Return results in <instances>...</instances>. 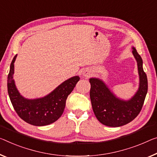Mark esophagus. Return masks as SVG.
<instances>
[{
	"instance_id": "esophagus-1",
	"label": "esophagus",
	"mask_w": 157,
	"mask_h": 157,
	"mask_svg": "<svg viewBox=\"0 0 157 157\" xmlns=\"http://www.w3.org/2000/svg\"><path fill=\"white\" fill-rule=\"evenodd\" d=\"M83 74L85 76H90V71L88 70V69H86V70H84L83 72Z\"/></svg>"
}]
</instances>
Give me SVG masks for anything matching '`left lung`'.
<instances>
[{
    "label": "left lung",
    "instance_id": "1",
    "mask_svg": "<svg viewBox=\"0 0 157 157\" xmlns=\"http://www.w3.org/2000/svg\"><path fill=\"white\" fill-rule=\"evenodd\" d=\"M140 76L139 88L129 100H123L116 97L107 85L99 78H91L90 97L93 110L96 118L105 126L119 127L132 121L143 108L148 89L147 78L143 70V59L132 47Z\"/></svg>",
    "mask_w": 157,
    "mask_h": 157
}]
</instances>
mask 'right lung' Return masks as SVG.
Listing matches in <instances>:
<instances>
[{
    "instance_id": "obj_1",
    "label": "right lung",
    "mask_w": 157,
    "mask_h": 157,
    "mask_svg": "<svg viewBox=\"0 0 157 157\" xmlns=\"http://www.w3.org/2000/svg\"><path fill=\"white\" fill-rule=\"evenodd\" d=\"M17 55L11 62L8 76V91L14 109L21 119L36 126L51 124L63 113L68 95L74 90L79 76H76L63 82L45 97L29 100L21 96L13 79L14 63Z\"/></svg>"
}]
</instances>
